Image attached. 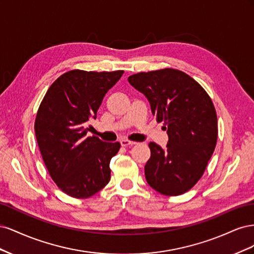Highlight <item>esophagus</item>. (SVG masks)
<instances>
[{
    "label": "esophagus",
    "instance_id": "obj_1",
    "mask_svg": "<svg viewBox=\"0 0 254 254\" xmlns=\"http://www.w3.org/2000/svg\"><path fill=\"white\" fill-rule=\"evenodd\" d=\"M120 142H121V145H122V146H126V147H127V146H129V147H130V146H133V145L136 144V142L129 141V140H127V139H122Z\"/></svg>",
    "mask_w": 254,
    "mask_h": 254
}]
</instances>
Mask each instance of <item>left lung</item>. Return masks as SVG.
I'll return each instance as SVG.
<instances>
[{
    "label": "left lung",
    "mask_w": 254,
    "mask_h": 254,
    "mask_svg": "<svg viewBox=\"0 0 254 254\" xmlns=\"http://www.w3.org/2000/svg\"><path fill=\"white\" fill-rule=\"evenodd\" d=\"M128 81L148 99L168 135L165 148L149 143L146 181L166 196L186 193L201 178L216 146L217 117L210 96L190 76L174 68L133 74Z\"/></svg>",
    "instance_id": "obj_1"
}]
</instances>
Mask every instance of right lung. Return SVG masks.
I'll return each mask as SVG.
<instances>
[{
  "label": "right lung",
  "instance_id": "1",
  "mask_svg": "<svg viewBox=\"0 0 254 254\" xmlns=\"http://www.w3.org/2000/svg\"><path fill=\"white\" fill-rule=\"evenodd\" d=\"M123 73L68 71L52 83L38 109L35 133L42 159L68 196L91 197L110 180V160L121 144L87 136L88 124Z\"/></svg>",
  "mask_w": 254,
  "mask_h": 254
}]
</instances>
